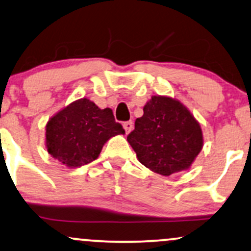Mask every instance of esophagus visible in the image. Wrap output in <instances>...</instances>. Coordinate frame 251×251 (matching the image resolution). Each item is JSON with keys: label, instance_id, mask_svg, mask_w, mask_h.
Segmentation results:
<instances>
[{"label": "esophagus", "instance_id": "1", "mask_svg": "<svg viewBox=\"0 0 251 251\" xmlns=\"http://www.w3.org/2000/svg\"><path fill=\"white\" fill-rule=\"evenodd\" d=\"M124 128H125L126 133H129V132L133 129V122H132V120H129V122L124 123Z\"/></svg>", "mask_w": 251, "mask_h": 251}]
</instances>
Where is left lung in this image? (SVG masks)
Instances as JSON below:
<instances>
[{
	"label": "left lung",
	"instance_id": "obj_1",
	"mask_svg": "<svg viewBox=\"0 0 251 251\" xmlns=\"http://www.w3.org/2000/svg\"><path fill=\"white\" fill-rule=\"evenodd\" d=\"M127 141L139 161L164 176L188 170L203 146L198 120L176 99L153 96Z\"/></svg>",
	"mask_w": 251,
	"mask_h": 251
}]
</instances>
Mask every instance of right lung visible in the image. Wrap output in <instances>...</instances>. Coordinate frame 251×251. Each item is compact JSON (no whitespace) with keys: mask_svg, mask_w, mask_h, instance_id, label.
<instances>
[{"mask_svg":"<svg viewBox=\"0 0 251 251\" xmlns=\"http://www.w3.org/2000/svg\"><path fill=\"white\" fill-rule=\"evenodd\" d=\"M125 129L114 120L111 108H99L81 98L57 112L45 126V144L52 158L70 168L90 164L110 138Z\"/></svg>","mask_w":251,"mask_h":251,"instance_id":"add662e5","label":"right lung"}]
</instances>
